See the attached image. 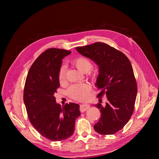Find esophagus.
Masks as SVG:
<instances>
[{"mask_svg":"<svg viewBox=\"0 0 159 159\" xmlns=\"http://www.w3.org/2000/svg\"><path fill=\"white\" fill-rule=\"evenodd\" d=\"M90 107V105L88 104H81L80 105V111L81 112H84L85 111H87Z\"/></svg>","mask_w":159,"mask_h":159,"instance_id":"obj_1","label":"esophagus"}]
</instances>
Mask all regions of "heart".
<instances>
[{"mask_svg": "<svg viewBox=\"0 0 159 159\" xmlns=\"http://www.w3.org/2000/svg\"><path fill=\"white\" fill-rule=\"evenodd\" d=\"M71 64L83 73H87L91 78L96 76V72L93 70V64L91 61L85 56H78L71 61ZM58 80L60 84H63L66 80V71L64 67L60 69ZM91 90V85L87 83L76 84L71 85L68 90V95L72 99L78 101L87 100L90 95Z\"/></svg>", "mask_w": 159, "mask_h": 159, "instance_id": "1", "label": "heart"}]
</instances>
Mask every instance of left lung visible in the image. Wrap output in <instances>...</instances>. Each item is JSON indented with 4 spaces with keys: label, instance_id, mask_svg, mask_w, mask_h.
Segmentation results:
<instances>
[{
    "label": "left lung",
    "instance_id": "obj_1",
    "mask_svg": "<svg viewBox=\"0 0 159 159\" xmlns=\"http://www.w3.org/2000/svg\"><path fill=\"white\" fill-rule=\"evenodd\" d=\"M76 50L99 66L97 97L102 101L105 95L108 100L105 105L101 102L95 105L102 113L93 126L95 131L101 134L116 133L128 123L134 108L137 85L131 62L123 52L103 42Z\"/></svg>",
    "mask_w": 159,
    "mask_h": 159
}]
</instances>
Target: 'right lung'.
I'll return each mask as SVG.
<instances>
[{
    "label": "right lung",
    "mask_w": 159,
    "mask_h": 159,
    "mask_svg": "<svg viewBox=\"0 0 159 159\" xmlns=\"http://www.w3.org/2000/svg\"><path fill=\"white\" fill-rule=\"evenodd\" d=\"M70 53L54 48L42 52L28 71L24 88V102L30 122L42 136L52 141L71 137L75 119L80 115L78 104L66 103L61 107L54 97L60 87L62 58Z\"/></svg>",
    "instance_id": "obj_1"
}]
</instances>
